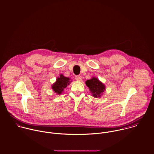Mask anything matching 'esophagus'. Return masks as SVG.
<instances>
[{
  "mask_svg": "<svg viewBox=\"0 0 154 154\" xmlns=\"http://www.w3.org/2000/svg\"><path fill=\"white\" fill-rule=\"evenodd\" d=\"M75 80L77 81H82V77L81 75H77L75 77Z\"/></svg>",
  "mask_w": 154,
  "mask_h": 154,
  "instance_id": "34e87169",
  "label": "esophagus"
}]
</instances>
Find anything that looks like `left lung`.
I'll list each match as a JSON object with an SVG mask.
<instances>
[{
  "instance_id": "1",
  "label": "left lung",
  "mask_w": 154,
  "mask_h": 154,
  "mask_svg": "<svg viewBox=\"0 0 154 154\" xmlns=\"http://www.w3.org/2000/svg\"><path fill=\"white\" fill-rule=\"evenodd\" d=\"M85 83L89 88L92 96L95 98L101 97L104 91H106V86L104 84L96 77H93L91 79L87 80Z\"/></svg>"
}]
</instances>
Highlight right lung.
Wrapping results in <instances>:
<instances>
[{"label": "right lung", "mask_w": 154, "mask_h": 154, "mask_svg": "<svg viewBox=\"0 0 154 154\" xmlns=\"http://www.w3.org/2000/svg\"><path fill=\"white\" fill-rule=\"evenodd\" d=\"M72 80L69 77H65L63 74H60V76L57 78L56 81L52 85L51 88L54 92L57 95H60L63 92L65 88L69 85Z\"/></svg>", "instance_id": "obj_1"}]
</instances>
